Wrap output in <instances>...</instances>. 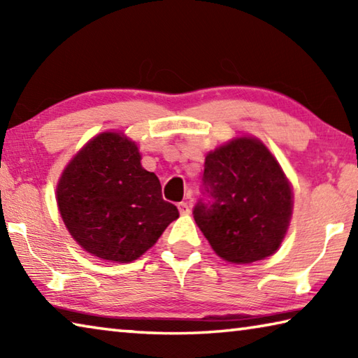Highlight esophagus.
Returning <instances> with one entry per match:
<instances>
[{
    "instance_id": "34e87169",
    "label": "esophagus",
    "mask_w": 358,
    "mask_h": 358,
    "mask_svg": "<svg viewBox=\"0 0 358 358\" xmlns=\"http://www.w3.org/2000/svg\"><path fill=\"white\" fill-rule=\"evenodd\" d=\"M178 211H180V215H189L191 213V208H189V205H187L186 202H180L178 203Z\"/></svg>"
}]
</instances>
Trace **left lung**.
Masks as SVG:
<instances>
[{"label": "left lung", "mask_w": 358, "mask_h": 358, "mask_svg": "<svg viewBox=\"0 0 358 358\" xmlns=\"http://www.w3.org/2000/svg\"><path fill=\"white\" fill-rule=\"evenodd\" d=\"M194 220L217 256L251 264L280 248L292 215V191L257 138L241 137L205 157Z\"/></svg>", "instance_id": "1"}]
</instances>
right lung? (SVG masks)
Returning <instances> with one entry per match:
<instances>
[{"mask_svg":"<svg viewBox=\"0 0 358 358\" xmlns=\"http://www.w3.org/2000/svg\"><path fill=\"white\" fill-rule=\"evenodd\" d=\"M57 201L85 251L121 264L141 257L178 217L156 175L142 167L136 143L117 132L94 137L69 162Z\"/></svg>","mask_w":358,"mask_h":358,"instance_id":"1","label":"right lung"}]
</instances>
